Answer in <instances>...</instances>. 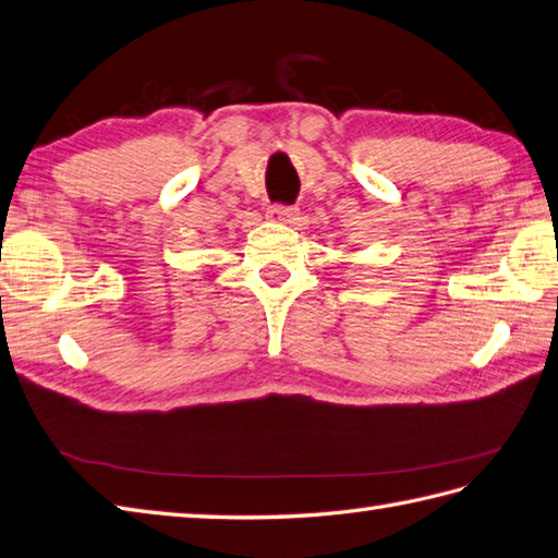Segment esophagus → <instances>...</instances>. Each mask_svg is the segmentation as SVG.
<instances>
[{"label":"esophagus","instance_id":"1","mask_svg":"<svg viewBox=\"0 0 558 558\" xmlns=\"http://www.w3.org/2000/svg\"><path fill=\"white\" fill-rule=\"evenodd\" d=\"M295 213H298V208H293V206H279V203H275V206L267 208L269 220L271 222H283V225L293 222L295 220Z\"/></svg>","mask_w":558,"mask_h":558}]
</instances>
